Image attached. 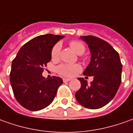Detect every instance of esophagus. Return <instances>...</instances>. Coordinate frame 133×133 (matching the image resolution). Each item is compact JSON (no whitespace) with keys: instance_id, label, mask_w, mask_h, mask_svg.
<instances>
[{"instance_id":"obj_1","label":"esophagus","mask_w":133,"mask_h":133,"mask_svg":"<svg viewBox=\"0 0 133 133\" xmlns=\"http://www.w3.org/2000/svg\"><path fill=\"white\" fill-rule=\"evenodd\" d=\"M70 80H71V79L69 78H63V81L64 82H69V81H70Z\"/></svg>"}]
</instances>
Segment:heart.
Returning <instances> with one entry per match:
<instances>
[{"label": "heart", "instance_id": "b5f03b06", "mask_svg": "<svg viewBox=\"0 0 133 133\" xmlns=\"http://www.w3.org/2000/svg\"><path fill=\"white\" fill-rule=\"evenodd\" d=\"M69 46L79 55H82L85 51V47L81 42L77 40H72L69 42ZM61 51V45L60 43H56L53 47L51 50V58L53 60H57L59 58ZM81 69V66L79 64H61L57 68V72L62 76L64 77H72L76 73Z\"/></svg>", "mask_w": 133, "mask_h": 133}]
</instances>
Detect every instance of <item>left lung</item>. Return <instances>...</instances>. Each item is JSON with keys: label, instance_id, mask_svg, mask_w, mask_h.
I'll return each instance as SVG.
<instances>
[{"label": "left lung", "instance_id": "obj_1", "mask_svg": "<svg viewBox=\"0 0 133 133\" xmlns=\"http://www.w3.org/2000/svg\"><path fill=\"white\" fill-rule=\"evenodd\" d=\"M81 39L88 45L91 54L83 75L93 76V80L88 85L86 79L79 77L81 88L75 98L82 107L97 109L106 106L116 95L122 80V64L119 54L107 41L93 35L81 36Z\"/></svg>", "mask_w": 133, "mask_h": 133}]
</instances>
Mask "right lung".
<instances>
[{
	"mask_svg": "<svg viewBox=\"0 0 133 133\" xmlns=\"http://www.w3.org/2000/svg\"><path fill=\"white\" fill-rule=\"evenodd\" d=\"M64 36L47 34L35 37L20 48L13 60L10 82L16 101L25 109L39 111L54 99L61 77L45 79L43 69L51 60V50Z\"/></svg>",
	"mask_w": 133,
	"mask_h": 133,
	"instance_id": "add662e5",
	"label": "right lung"
}]
</instances>
